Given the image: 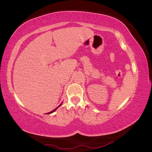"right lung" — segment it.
<instances>
[{
    "label": "right lung",
    "mask_w": 152,
    "mask_h": 152,
    "mask_svg": "<svg viewBox=\"0 0 152 152\" xmlns=\"http://www.w3.org/2000/svg\"><path fill=\"white\" fill-rule=\"evenodd\" d=\"M60 106V105H59ZM57 108H55V110H53V111H50V112H49V113H53V112H54V111L56 110H57Z\"/></svg>",
    "instance_id": "add662e5"
}]
</instances>
